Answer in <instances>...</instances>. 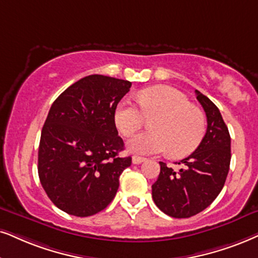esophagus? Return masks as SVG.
<instances>
[{
    "instance_id": "obj_1",
    "label": "esophagus",
    "mask_w": 258,
    "mask_h": 258,
    "mask_svg": "<svg viewBox=\"0 0 258 258\" xmlns=\"http://www.w3.org/2000/svg\"><path fill=\"white\" fill-rule=\"evenodd\" d=\"M146 158L144 157H139V156H133L132 157V163L133 164H140V163L145 162Z\"/></svg>"
}]
</instances>
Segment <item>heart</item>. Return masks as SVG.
I'll use <instances>...</instances> for the list:
<instances>
[{
  "label": "heart",
  "mask_w": 258,
  "mask_h": 258,
  "mask_svg": "<svg viewBox=\"0 0 258 258\" xmlns=\"http://www.w3.org/2000/svg\"><path fill=\"white\" fill-rule=\"evenodd\" d=\"M138 106L128 99L120 101L114 112V122L121 135L132 136L146 118L152 130L139 133L127 143L131 152L153 155L168 151L175 157L189 155L198 148L206 132L205 114L191 106L188 96L168 86L139 91Z\"/></svg>",
  "instance_id": "1"
}]
</instances>
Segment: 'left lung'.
<instances>
[{
    "instance_id": "obj_1",
    "label": "left lung",
    "mask_w": 258,
    "mask_h": 258,
    "mask_svg": "<svg viewBox=\"0 0 258 258\" xmlns=\"http://www.w3.org/2000/svg\"><path fill=\"white\" fill-rule=\"evenodd\" d=\"M207 116V131L197 150L182 159L180 170L159 162L161 172L152 184V198L162 212L172 218H189L216 200L230 169L231 137L223 116L212 101L195 90Z\"/></svg>"
}]
</instances>
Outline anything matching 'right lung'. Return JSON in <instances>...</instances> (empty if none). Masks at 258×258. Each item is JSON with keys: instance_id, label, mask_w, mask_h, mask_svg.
Wrapping results in <instances>:
<instances>
[{"instance_id": "obj_1", "label": "right lung", "mask_w": 258, "mask_h": 258, "mask_svg": "<svg viewBox=\"0 0 258 258\" xmlns=\"http://www.w3.org/2000/svg\"><path fill=\"white\" fill-rule=\"evenodd\" d=\"M132 83L90 75L65 89L52 103L41 130L38 174L59 210L90 217L108 206L121 172L132 163L119 157L123 142L114 112Z\"/></svg>"}]
</instances>
